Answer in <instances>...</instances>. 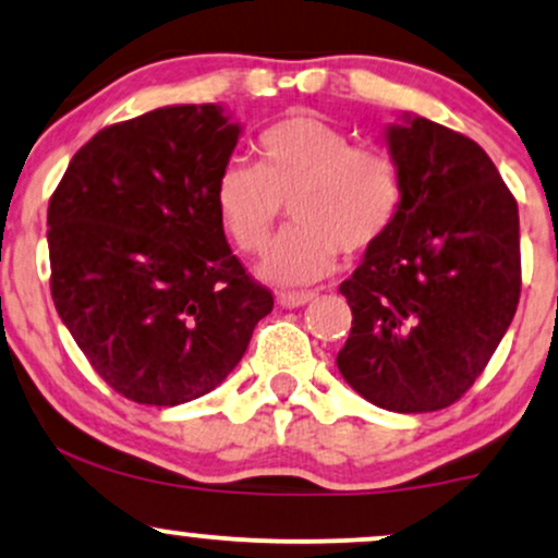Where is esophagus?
Returning a JSON list of instances; mask_svg holds the SVG:
<instances>
[{
    "label": "esophagus",
    "instance_id": "obj_1",
    "mask_svg": "<svg viewBox=\"0 0 558 558\" xmlns=\"http://www.w3.org/2000/svg\"><path fill=\"white\" fill-rule=\"evenodd\" d=\"M275 299H278V304L286 306V310H296V306H304L306 301L315 299V293L312 291H280Z\"/></svg>",
    "mask_w": 558,
    "mask_h": 558
}]
</instances>
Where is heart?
Returning a JSON list of instances; mask_svg holds the SVG:
<instances>
[{"instance_id": "b5f03b06", "label": "heart", "mask_w": 558, "mask_h": 558, "mask_svg": "<svg viewBox=\"0 0 558 558\" xmlns=\"http://www.w3.org/2000/svg\"><path fill=\"white\" fill-rule=\"evenodd\" d=\"M254 168L228 162L215 183L217 220L241 252H259L283 202L293 222L259 262L272 283L328 275L338 252L362 254L386 239L401 209V172L388 151L351 144L349 133L312 112L267 125L254 141Z\"/></svg>"}]
</instances>
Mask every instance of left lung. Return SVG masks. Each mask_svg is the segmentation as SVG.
<instances>
[{"label": "left lung", "instance_id": "8db88e82", "mask_svg": "<svg viewBox=\"0 0 558 558\" xmlns=\"http://www.w3.org/2000/svg\"><path fill=\"white\" fill-rule=\"evenodd\" d=\"M401 209L341 283L351 306L338 369L388 412L451 407L477 380L520 304V213L472 138L403 112L386 128Z\"/></svg>", "mask_w": 558, "mask_h": 558}]
</instances>
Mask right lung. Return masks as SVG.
I'll use <instances>...</instances> for the list:
<instances>
[{
  "label": "right lung",
  "mask_w": 558,
  "mask_h": 558,
  "mask_svg": "<svg viewBox=\"0 0 558 558\" xmlns=\"http://www.w3.org/2000/svg\"><path fill=\"white\" fill-rule=\"evenodd\" d=\"M239 136L220 105L159 107L96 133L52 194L57 315L125 399L178 407L209 393L272 312L215 209Z\"/></svg>",
  "instance_id": "obj_1"
}]
</instances>
